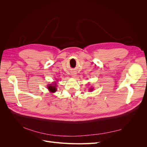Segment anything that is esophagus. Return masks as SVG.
Instances as JSON below:
<instances>
[{"instance_id": "esophagus-1", "label": "esophagus", "mask_w": 147, "mask_h": 147, "mask_svg": "<svg viewBox=\"0 0 147 147\" xmlns=\"http://www.w3.org/2000/svg\"><path fill=\"white\" fill-rule=\"evenodd\" d=\"M72 77H76V74H75V73H72Z\"/></svg>"}]
</instances>
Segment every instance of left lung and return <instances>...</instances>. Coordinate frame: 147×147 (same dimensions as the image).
Segmentation results:
<instances>
[{"label": "left lung", "instance_id": "obj_1", "mask_svg": "<svg viewBox=\"0 0 147 147\" xmlns=\"http://www.w3.org/2000/svg\"><path fill=\"white\" fill-rule=\"evenodd\" d=\"M92 90H93V89H92V88H91V89H90V91H92Z\"/></svg>", "mask_w": 147, "mask_h": 147}]
</instances>
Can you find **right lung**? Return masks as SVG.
<instances>
[{
	"instance_id": "1",
	"label": "right lung",
	"mask_w": 147,
	"mask_h": 147,
	"mask_svg": "<svg viewBox=\"0 0 147 147\" xmlns=\"http://www.w3.org/2000/svg\"><path fill=\"white\" fill-rule=\"evenodd\" d=\"M56 84H57V83H56V82H55V83L50 84H49V85H48V87H47V88H48V90L50 91V92L53 93V92H56V91H57L56 85Z\"/></svg>"
}]
</instances>
